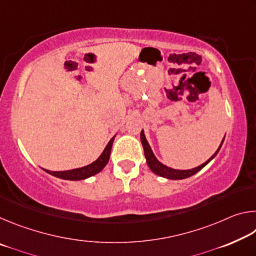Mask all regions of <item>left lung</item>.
<instances>
[{
    "label": "left lung",
    "instance_id": "1",
    "mask_svg": "<svg viewBox=\"0 0 256 256\" xmlns=\"http://www.w3.org/2000/svg\"><path fill=\"white\" fill-rule=\"evenodd\" d=\"M140 138H141L142 146H144L146 164H148V166L151 170V172H154L156 175H158L160 177H164V178H167V180H184V178H188V177L193 176L194 174H196L198 172H200L203 167L206 166V164H209L211 160L216 157V154L219 152L220 148H222V146L224 144V138L222 144H220L219 148L216 149V152L212 154L206 162H203L202 164H200V166H198L196 168H192V170H175V168L166 166V164H164L162 162H159V160L157 159V157H156L154 154L152 149H151L148 140H146L144 130L141 131Z\"/></svg>",
    "mask_w": 256,
    "mask_h": 256
}]
</instances>
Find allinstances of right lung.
<instances>
[{"instance_id":"1","label":"right lung","mask_w":256,"mask_h":256,"mask_svg":"<svg viewBox=\"0 0 256 256\" xmlns=\"http://www.w3.org/2000/svg\"><path fill=\"white\" fill-rule=\"evenodd\" d=\"M115 136H112L110 142H108L107 146H105V149L102 152V154L94 160V162L86 164V166L80 167V168H76V170H63V172H50L44 170L46 172H48L52 176L58 177V178L60 180H86L89 178L94 175L100 172L104 168H105L106 164H108V160H110V150H112V142L115 140Z\"/></svg>"}]
</instances>
